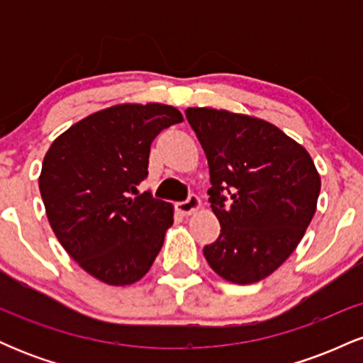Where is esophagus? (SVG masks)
<instances>
[{
  "label": "esophagus",
  "instance_id": "34e87169",
  "mask_svg": "<svg viewBox=\"0 0 363 363\" xmlns=\"http://www.w3.org/2000/svg\"><path fill=\"white\" fill-rule=\"evenodd\" d=\"M199 206H201V199H199V196H196V194H191L186 201H181L176 205L179 213L184 215V216L193 215L194 211L199 210Z\"/></svg>",
  "mask_w": 363,
  "mask_h": 363
}]
</instances>
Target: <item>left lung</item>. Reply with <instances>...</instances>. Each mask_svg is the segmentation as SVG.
I'll use <instances>...</instances> for the list:
<instances>
[{
  "mask_svg": "<svg viewBox=\"0 0 363 363\" xmlns=\"http://www.w3.org/2000/svg\"><path fill=\"white\" fill-rule=\"evenodd\" d=\"M186 118L206 153L208 194L222 227L203 249L208 264L237 285L264 280L309 227L320 191L318 169L302 145L264 119L211 107H187Z\"/></svg>",
  "mask_w": 363,
  "mask_h": 363,
  "instance_id": "obj_1",
  "label": "left lung"
}]
</instances>
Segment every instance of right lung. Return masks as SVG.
Returning a JSON list of instances; mask_svg holds the SVG:
<instances>
[{"mask_svg": "<svg viewBox=\"0 0 363 363\" xmlns=\"http://www.w3.org/2000/svg\"><path fill=\"white\" fill-rule=\"evenodd\" d=\"M165 104H118L86 116L49 147L39 189L49 223L80 268L112 286L152 268L174 223V206L136 186L148 176L150 145L182 123Z\"/></svg>", "mask_w": 363, "mask_h": 363, "instance_id": "obj_1", "label": "right lung"}]
</instances>
